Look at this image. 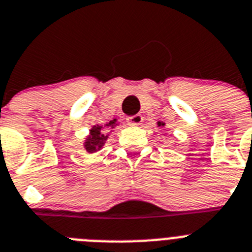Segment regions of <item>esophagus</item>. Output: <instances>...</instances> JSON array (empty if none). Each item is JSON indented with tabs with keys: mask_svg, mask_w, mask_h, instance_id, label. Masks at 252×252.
I'll list each match as a JSON object with an SVG mask.
<instances>
[{
	"mask_svg": "<svg viewBox=\"0 0 252 252\" xmlns=\"http://www.w3.org/2000/svg\"><path fill=\"white\" fill-rule=\"evenodd\" d=\"M126 122H128L129 126H141L142 122H143V117L141 114H135L133 117L126 118Z\"/></svg>",
	"mask_w": 252,
	"mask_h": 252,
	"instance_id": "1",
	"label": "esophagus"
}]
</instances>
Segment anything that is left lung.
I'll return each mask as SVG.
<instances>
[{"label": "left lung", "instance_id": "obj_1", "mask_svg": "<svg viewBox=\"0 0 252 252\" xmlns=\"http://www.w3.org/2000/svg\"><path fill=\"white\" fill-rule=\"evenodd\" d=\"M157 126H161V128H163V126H165V123H162V122H158V123H157Z\"/></svg>", "mask_w": 252, "mask_h": 252}]
</instances>
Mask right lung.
<instances>
[{
	"mask_svg": "<svg viewBox=\"0 0 252 252\" xmlns=\"http://www.w3.org/2000/svg\"><path fill=\"white\" fill-rule=\"evenodd\" d=\"M118 126H119L118 119L114 118L113 120L108 122L106 124H101V126L97 124V126H91L89 134L84 139V148L86 150V152L90 153V155H94V153L102 150L104 144L108 141L109 135L113 132V129Z\"/></svg>",
	"mask_w": 252,
	"mask_h": 252,
	"instance_id": "1",
	"label": "right lung"
}]
</instances>
